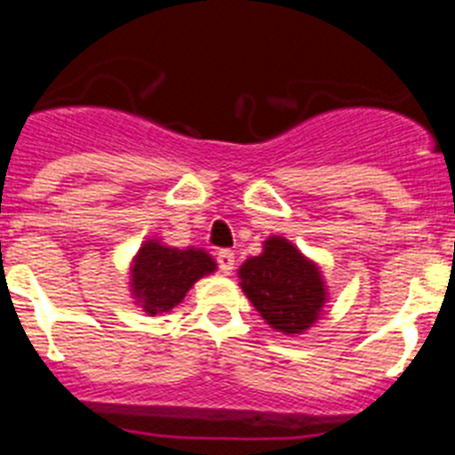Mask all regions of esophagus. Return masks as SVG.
Here are the masks:
<instances>
[{"label":"esophagus","instance_id":"esophagus-1","mask_svg":"<svg viewBox=\"0 0 455 455\" xmlns=\"http://www.w3.org/2000/svg\"><path fill=\"white\" fill-rule=\"evenodd\" d=\"M216 259H219L220 273L230 275V273L235 271V252L232 251H220L219 255H216Z\"/></svg>","mask_w":455,"mask_h":455}]
</instances>
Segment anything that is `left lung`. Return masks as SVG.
<instances>
[{"instance_id": "8db88e82", "label": "left lung", "mask_w": 455, "mask_h": 455, "mask_svg": "<svg viewBox=\"0 0 455 455\" xmlns=\"http://www.w3.org/2000/svg\"><path fill=\"white\" fill-rule=\"evenodd\" d=\"M239 287L273 331L303 335L331 300L323 271L287 236L262 241V252L241 264Z\"/></svg>"}]
</instances>
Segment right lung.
I'll return each instance as SVG.
<instances>
[{
  "label": "right lung",
  "instance_id": "add662e5",
  "mask_svg": "<svg viewBox=\"0 0 455 455\" xmlns=\"http://www.w3.org/2000/svg\"><path fill=\"white\" fill-rule=\"evenodd\" d=\"M214 257L203 248L168 246L159 236L140 243L130 262V296L148 316L178 307L200 277L216 271Z\"/></svg>",
  "mask_w": 455,
  "mask_h": 455
}]
</instances>
